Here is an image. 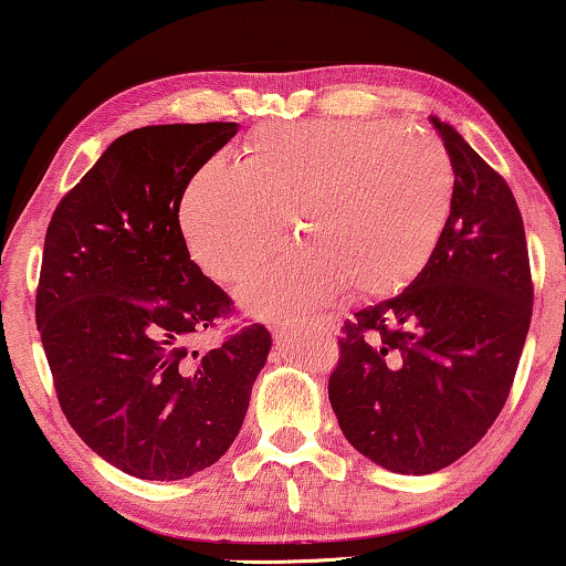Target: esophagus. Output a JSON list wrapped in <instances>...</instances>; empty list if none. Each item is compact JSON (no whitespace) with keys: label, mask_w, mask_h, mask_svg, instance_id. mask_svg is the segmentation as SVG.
I'll use <instances>...</instances> for the list:
<instances>
[{"label":"esophagus","mask_w":566,"mask_h":566,"mask_svg":"<svg viewBox=\"0 0 566 566\" xmlns=\"http://www.w3.org/2000/svg\"><path fill=\"white\" fill-rule=\"evenodd\" d=\"M316 324H319L322 329H327V332H339V327H343V319H339L337 314H324V316H319V319H316Z\"/></svg>","instance_id":"1"}]
</instances>
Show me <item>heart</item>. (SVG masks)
I'll return each instance as SVG.
<instances>
[{"instance_id":"1","label":"heart","mask_w":566,"mask_h":566,"mask_svg":"<svg viewBox=\"0 0 566 566\" xmlns=\"http://www.w3.org/2000/svg\"><path fill=\"white\" fill-rule=\"evenodd\" d=\"M455 192L446 146L389 120L262 123L242 165L208 159L180 200L190 258L234 285L281 250L291 227L301 250L275 262L239 298L281 319L314 312L347 289L391 296L430 260Z\"/></svg>"}]
</instances>
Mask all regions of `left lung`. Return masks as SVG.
Segmentation results:
<instances>
[{"mask_svg":"<svg viewBox=\"0 0 566 566\" xmlns=\"http://www.w3.org/2000/svg\"><path fill=\"white\" fill-rule=\"evenodd\" d=\"M455 169L448 223L399 296L345 324L329 401L355 451L397 474H432L497 420L531 327L533 285L507 182L430 115Z\"/></svg>","mask_w":566,"mask_h":566,"instance_id":"1","label":"left lung"}]
</instances>
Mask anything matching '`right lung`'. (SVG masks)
Listing matches in <instances>:
<instances>
[{"label":"right lung","instance_id":"1","mask_svg":"<svg viewBox=\"0 0 566 566\" xmlns=\"http://www.w3.org/2000/svg\"><path fill=\"white\" fill-rule=\"evenodd\" d=\"M237 130L172 123L115 138L45 231L35 322L59 405L92 451L149 482L229 451L273 345L252 324L216 350H188L231 298L190 260L177 213Z\"/></svg>","mask_w":566,"mask_h":566}]
</instances>
